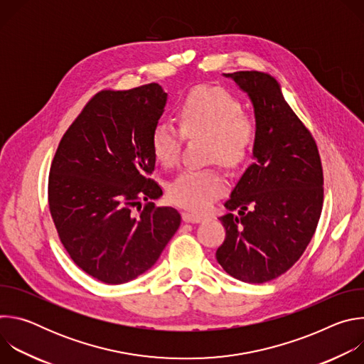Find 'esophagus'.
I'll list each match as a JSON object with an SVG mask.
<instances>
[{
  "label": "esophagus",
  "mask_w": 364,
  "mask_h": 364,
  "mask_svg": "<svg viewBox=\"0 0 364 364\" xmlns=\"http://www.w3.org/2000/svg\"><path fill=\"white\" fill-rule=\"evenodd\" d=\"M183 220L187 223H200L204 220V216L197 215V213H190V212H184L183 213Z\"/></svg>",
  "instance_id": "34e87169"
}]
</instances>
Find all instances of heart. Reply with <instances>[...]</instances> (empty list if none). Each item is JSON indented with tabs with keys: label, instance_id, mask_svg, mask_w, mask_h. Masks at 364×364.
<instances>
[{
	"label": "heart",
	"instance_id": "obj_1",
	"mask_svg": "<svg viewBox=\"0 0 364 364\" xmlns=\"http://www.w3.org/2000/svg\"><path fill=\"white\" fill-rule=\"evenodd\" d=\"M180 127L186 135L210 136V159L235 167L242 164L253 148L256 124L242 114L239 100L223 89L212 86L194 87L178 107ZM184 135L168 121L154 127L151 149L155 160L173 167L180 157ZM226 190L225 177L213 168L184 170L171 184L170 197L194 212H203Z\"/></svg>",
	"mask_w": 364,
	"mask_h": 364
}]
</instances>
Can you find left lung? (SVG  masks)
Returning <instances> with one entry per match:
<instances>
[{"label": "left lung", "mask_w": 364, "mask_h": 364, "mask_svg": "<svg viewBox=\"0 0 364 364\" xmlns=\"http://www.w3.org/2000/svg\"><path fill=\"white\" fill-rule=\"evenodd\" d=\"M253 107V163L225 203L218 262L233 278L264 284L287 272L313 239L323 209V167L316 141L262 72L225 73ZM238 210V216L231 212Z\"/></svg>", "instance_id": "left-lung-1"}]
</instances>
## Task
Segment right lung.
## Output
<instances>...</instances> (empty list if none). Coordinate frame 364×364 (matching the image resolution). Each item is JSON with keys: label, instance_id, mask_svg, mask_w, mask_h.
Here are the masks:
<instances>
[{"label": "right lung", "instance_id": "right-lung-1", "mask_svg": "<svg viewBox=\"0 0 364 364\" xmlns=\"http://www.w3.org/2000/svg\"><path fill=\"white\" fill-rule=\"evenodd\" d=\"M167 96L159 83L99 92L51 163L48 207L59 237L73 262L100 282L125 284L146 272L180 228L173 207L141 203L163 196L148 174Z\"/></svg>", "mask_w": 364, "mask_h": 364}]
</instances>
